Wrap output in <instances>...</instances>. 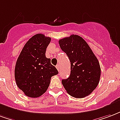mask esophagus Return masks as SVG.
Instances as JSON below:
<instances>
[{
	"mask_svg": "<svg viewBox=\"0 0 120 120\" xmlns=\"http://www.w3.org/2000/svg\"><path fill=\"white\" fill-rule=\"evenodd\" d=\"M56 69H57V70L59 71V69H60V65H57L56 66Z\"/></svg>",
	"mask_w": 120,
	"mask_h": 120,
	"instance_id": "obj_1",
	"label": "esophagus"
}]
</instances>
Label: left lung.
I'll list each match as a JSON object with an SVG mask.
<instances>
[{"label":"left lung","instance_id":"8db88e82","mask_svg":"<svg viewBox=\"0 0 120 120\" xmlns=\"http://www.w3.org/2000/svg\"><path fill=\"white\" fill-rule=\"evenodd\" d=\"M60 48L71 62V74L62 82L68 94L75 98H83L98 85L101 67L89 45L81 37L71 35L59 40Z\"/></svg>","mask_w":120,"mask_h":120}]
</instances>
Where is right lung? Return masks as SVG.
Returning a JSON list of instances; mask_svg holds the SVG:
<instances>
[{
  "instance_id": "right-lung-1",
  "label": "right lung",
  "mask_w": 120,
  "mask_h": 120,
  "mask_svg": "<svg viewBox=\"0 0 120 120\" xmlns=\"http://www.w3.org/2000/svg\"><path fill=\"white\" fill-rule=\"evenodd\" d=\"M51 38L38 34L28 40L16 63L15 77L18 87L25 95L37 98L46 92L52 76L58 74L46 57Z\"/></svg>"
}]
</instances>
